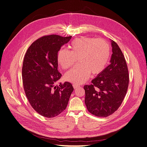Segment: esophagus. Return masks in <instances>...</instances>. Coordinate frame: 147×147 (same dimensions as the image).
Instances as JSON below:
<instances>
[{
    "label": "esophagus",
    "instance_id": "1",
    "mask_svg": "<svg viewBox=\"0 0 147 147\" xmlns=\"http://www.w3.org/2000/svg\"><path fill=\"white\" fill-rule=\"evenodd\" d=\"M73 87H74V88L75 89H77V88H78V87H80V86L79 85H78V84H73Z\"/></svg>",
    "mask_w": 147,
    "mask_h": 147
}]
</instances>
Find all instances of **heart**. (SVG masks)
I'll list each match as a JSON object with an SVG mask.
<instances>
[{"instance_id":"heart-1","label":"heart","mask_w":147,"mask_h":147,"mask_svg":"<svg viewBox=\"0 0 147 147\" xmlns=\"http://www.w3.org/2000/svg\"><path fill=\"white\" fill-rule=\"evenodd\" d=\"M70 51L61 48L57 53V63L62 68L68 69L76 63L79 65L64 75L65 80L75 84L86 82L91 74L98 75L107 65L110 56V47L102 38L80 37L70 43Z\"/></svg>"}]
</instances>
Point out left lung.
I'll return each instance as SVG.
<instances>
[{"mask_svg": "<svg viewBox=\"0 0 147 147\" xmlns=\"http://www.w3.org/2000/svg\"><path fill=\"white\" fill-rule=\"evenodd\" d=\"M110 64L97 75L90 85H84L86 106L89 112L107 117L117 111L125 97L129 84L126 62L118 44L111 40Z\"/></svg>", "mask_w": 147, "mask_h": 147, "instance_id": "1", "label": "left lung"}]
</instances>
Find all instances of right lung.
Returning a JSON list of instances; mask_svg holds the SVG:
<instances>
[{
	"mask_svg": "<svg viewBox=\"0 0 147 147\" xmlns=\"http://www.w3.org/2000/svg\"><path fill=\"white\" fill-rule=\"evenodd\" d=\"M71 36L46 35L34 42L26 53L22 78L26 97L32 107L42 116L53 118L66 109L74 91L72 84L56 83L61 77L57 55Z\"/></svg>",
	"mask_w": 147,
	"mask_h": 147,
	"instance_id": "add662e5",
	"label": "right lung"
}]
</instances>
